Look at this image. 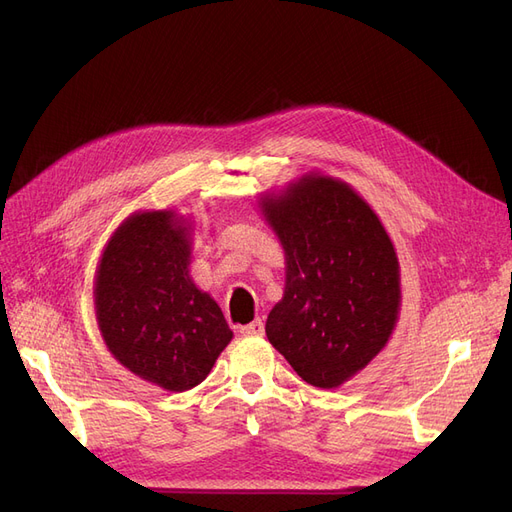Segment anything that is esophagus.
<instances>
[{"instance_id":"obj_1","label":"esophagus","mask_w":512,"mask_h":512,"mask_svg":"<svg viewBox=\"0 0 512 512\" xmlns=\"http://www.w3.org/2000/svg\"><path fill=\"white\" fill-rule=\"evenodd\" d=\"M239 333H241L243 337L262 335V333H265V324H262V320H254V322H250V324H245V327H241Z\"/></svg>"}]
</instances>
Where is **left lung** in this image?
Listing matches in <instances>:
<instances>
[{"mask_svg":"<svg viewBox=\"0 0 512 512\" xmlns=\"http://www.w3.org/2000/svg\"><path fill=\"white\" fill-rule=\"evenodd\" d=\"M286 256L267 337L318 389H337L389 344L401 307L395 245L352 185L307 173L258 200Z\"/></svg>","mask_w":512,"mask_h":512,"instance_id":"obj_1","label":"left lung"}]
</instances>
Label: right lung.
<instances>
[{
  "mask_svg": "<svg viewBox=\"0 0 512 512\" xmlns=\"http://www.w3.org/2000/svg\"><path fill=\"white\" fill-rule=\"evenodd\" d=\"M192 230L173 209L132 213L108 239L94 282L108 352L170 393L203 382L232 339L220 305L190 277Z\"/></svg>",
  "mask_w": 512,
  "mask_h": 512,
  "instance_id": "right-lung-1",
  "label": "right lung"
}]
</instances>
